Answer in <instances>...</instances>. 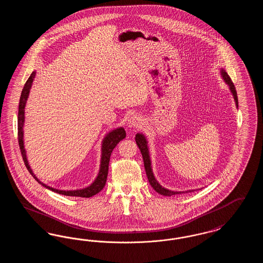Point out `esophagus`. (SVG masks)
I'll return each mask as SVG.
<instances>
[{
    "mask_svg": "<svg viewBox=\"0 0 263 263\" xmlns=\"http://www.w3.org/2000/svg\"><path fill=\"white\" fill-rule=\"evenodd\" d=\"M127 124L130 128H141L144 124V122H143V119L141 116H139L138 114H133L129 117Z\"/></svg>",
    "mask_w": 263,
    "mask_h": 263,
    "instance_id": "34e87169",
    "label": "esophagus"
}]
</instances>
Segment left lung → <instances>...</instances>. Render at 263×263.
Returning <instances> with one entry per match:
<instances>
[{
    "instance_id": "left-lung-1",
    "label": "left lung",
    "mask_w": 263,
    "mask_h": 263,
    "mask_svg": "<svg viewBox=\"0 0 263 263\" xmlns=\"http://www.w3.org/2000/svg\"><path fill=\"white\" fill-rule=\"evenodd\" d=\"M221 76L223 77L224 81H225L226 84L229 86L230 90L234 97V100L236 102V105H237V108L238 107V96H237V90L235 88V85L233 84L231 78L228 75V73L226 72L224 69H221ZM136 143H137L138 147L141 151V154H142V157H143V161H144V166H145V171H146V174L148 176V180L150 182L152 187L154 188L158 193H160L161 195L163 196H172V195H175V194H181V193H184V191H173V190H168L166 188L163 187L158 181L157 179L155 178V175L153 174V171H152V165H151V159L150 154H149V148H148V142H147V139L146 137L142 134V133H137L136 134ZM194 190H188L185 192H192Z\"/></svg>"
}]
</instances>
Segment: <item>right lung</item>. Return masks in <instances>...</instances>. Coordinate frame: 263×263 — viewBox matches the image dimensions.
Segmentation results:
<instances>
[{
    "mask_svg": "<svg viewBox=\"0 0 263 263\" xmlns=\"http://www.w3.org/2000/svg\"><path fill=\"white\" fill-rule=\"evenodd\" d=\"M36 72H32L31 75L29 76L28 80L25 83V87L23 88L21 99H20V104H18V115H17V139H18V145L21 153L23 156V160L25 162V166L28 170L29 174L32 175L35 180L38 181L42 186L48 188L49 190H52L56 193L66 195V196H76V197H85L88 198L97 193H99L102 188L104 187L106 178L108 175V164H109V160H110V155L112 153L113 149L115 146L126 137V132L123 127H119L109 132L102 141V146H101V160H100V167L99 175L95 181L88 186V187L83 188V189H77V190H59L56 188L50 187L43 182H41L35 175L33 174L32 170L30 168L28 161L26 158V153H25V145H24V124H25V108L26 104V100L28 99V95L30 91V88L32 86V82L35 78Z\"/></svg>",
    "mask_w": 263,
    "mask_h": 263,
    "instance_id": "right-lung-1",
    "label": "right lung"
}]
</instances>
